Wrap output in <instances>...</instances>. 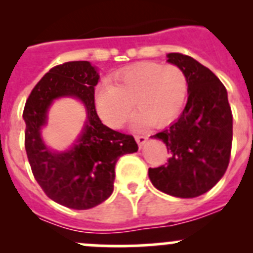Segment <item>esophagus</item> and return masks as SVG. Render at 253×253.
Wrapping results in <instances>:
<instances>
[{
    "instance_id": "1",
    "label": "esophagus",
    "mask_w": 253,
    "mask_h": 253,
    "mask_svg": "<svg viewBox=\"0 0 253 253\" xmlns=\"http://www.w3.org/2000/svg\"><path fill=\"white\" fill-rule=\"evenodd\" d=\"M136 141H137V143H138V145L139 147H143V145H144V143L147 142V137L145 136H136Z\"/></svg>"
}]
</instances>
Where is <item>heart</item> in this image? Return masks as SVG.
<instances>
[{
    "label": "heart",
    "mask_w": 253,
    "mask_h": 253,
    "mask_svg": "<svg viewBox=\"0 0 253 253\" xmlns=\"http://www.w3.org/2000/svg\"><path fill=\"white\" fill-rule=\"evenodd\" d=\"M187 96V79L180 67L143 62L131 66L100 85L94 96L99 117L106 126L120 128L131 115L136 128L169 125L180 115Z\"/></svg>",
    "instance_id": "obj_1"
}]
</instances>
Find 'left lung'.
I'll use <instances>...</instances> for the list:
<instances>
[{
  "instance_id": "obj_1",
  "label": "left lung",
  "mask_w": 253,
  "mask_h": 253,
  "mask_svg": "<svg viewBox=\"0 0 253 253\" xmlns=\"http://www.w3.org/2000/svg\"><path fill=\"white\" fill-rule=\"evenodd\" d=\"M168 62L185 73L188 98L177 121L152 136L167 144L171 158L167 165L149 168L148 175L154 187L167 195L198 197L228 169L233 114L225 86L209 68L178 52L168 53Z\"/></svg>"
}]
</instances>
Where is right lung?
Returning a JSON list of instances; mask_svg holds the SVG:
<instances>
[{"label": "right lung", "instance_id": "right-lung-1", "mask_svg": "<svg viewBox=\"0 0 253 253\" xmlns=\"http://www.w3.org/2000/svg\"><path fill=\"white\" fill-rule=\"evenodd\" d=\"M98 81V72L88 61L55 66L34 86L23 111L24 145L33 175L48 198L67 208L89 209L108 200L119 158L138 150L133 136L101 124L94 105ZM61 96L79 98L88 120L74 147L57 152L42 141L41 128L49 105Z\"/></svg>", "mask_w": 253, "mask_h": 253}]
</instances>
